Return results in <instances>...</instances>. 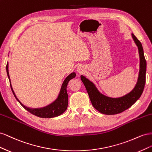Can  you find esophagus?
Segmentation results:
<instances>
[{
    "label": "esophagus",
    "mask_w": 152,
    "mask_h": 152,
    "mask_svg": "<svg viewBox=\"0 0 152 152\" xmlns=\"http://www.w3.org/2000/svg\"><path fill=\"white\" fill-rule=\"evenodd\" d=\"M77 72L79 73V74H83L86 72V68L83 66H79L77 69Z\"/></svg>",
    "instance_id": "1"
}]
</instances>
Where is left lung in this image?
<instances>
[{
	"label": "left lung",
	"instance_id": "left-lung-1",
	"mask_svg": "<svg viewBox=\"0 0 152 152\" xmlns=\"http://www.w3.org/2000/svg\"><path fill=\"white\" fill-rule=\"evenodd\" d=\"M132 37L138 48L140 64L137 84L134 88L129 93L117 98L108 97L100 93L93 82L84 76H80V79L86 87L92 104L100 113L105 115H115L125 111L136 102L143 91L146 82V61L144 56L143 49L140 41L133 34H132Z\"/></svg>",
	"mask_w": 152,
	"mask_h": 152
}]
</instances>
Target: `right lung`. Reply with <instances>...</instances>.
Returning <instances> with one entry per match:
<instances>
[{"label":"right lung","instance_id":"obj_1","mask_svg":"<svg viewBox=\"0 0 152 152\" xmlns=\"http://www.w3.org/2000/svg\"><path fill=\"white\" fill-rule=\"evenodd\" d=\"M6 71H7V74L9 78V80H10V74H9V70H8V63H7V65H6ZM75 76H76V74L75 72H73L71 73V74L69 75L63 82L58 98L55 100L53 103L47 106V107L40 108L34 109V108H30L25 107V106L23 104L20 102V100L16 98L15 92H14L12 86L11 84V81H10V86H11V90L12 91V93L14 96H15L16 99L18 100V102H19L22 107H23L25 110H26L27 111L29 112L31 114L37 116L40 118H53V117L60 115H61L63 113L65 112L66 111V110L67 109L68 103V96L66 91V87L69 81L72 80V79H73V78H75Z\"/></svg>","mask_w":152,"mask_h":152}]
</instances>
